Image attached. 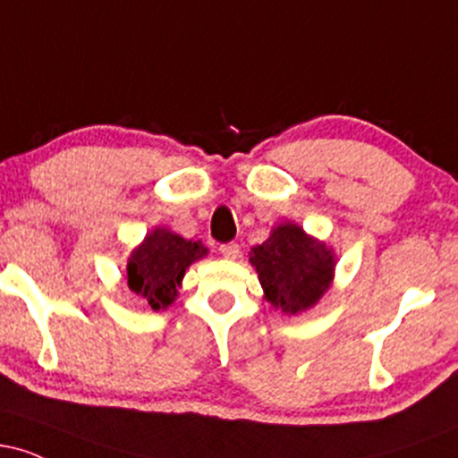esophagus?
Segmentation results:
<instances>
[{"mask_svg":"<svg viewBox=\"0 0 458 458\" xmlns=\"http://www.w3.org/2000/svg\"><path fill=\"white\" fill-rule=\"evenodd\" d=\"M219 251H222L224 259H228V260H236L241 256V250L236 243H224L222 247H219Z\"/></svg>","mask_w":458,"mask_h":458,"instance_id":"esophagus-1","label":"esophagus"}]
</instances>
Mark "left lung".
Segmentation results:
<instances>
[{
  "instance_id": "left-lung-1",
  "label": "left lung",
  "mask_w": 458,
  "mask_h": 458,
  "mask_svg": "<svg viewBox=\"0 0 458 458\" xmlns=\"http://www.w3.org/2000/svg\"><path fill=\"white\" fill-rule=\"evenodd\" d=\"M250 262L259 273L265 299L284 314L317 306L335 271L334 250L291 222L273 228L265 243L251 247Z\"/></svg>"
}]
</instances>
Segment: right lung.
Segmentation results:
<instances>
[{"mask_svg": "<svg viewBox=\"0 0 458 458\" xmlns=\"http://www.w3.org/2000/svg\"><path fill=\"white\" fill-rule=\"evenodd\" d=\"M208 250L199 241L182 239L167 228H155L131 251L127 284L146 306L165 310L178 297L185 271Z\"/></svg>", "mask_w": 458, "mask_h": 458, "instance_id": "right-lung-1", "label": "right lung"}]
</instances>
